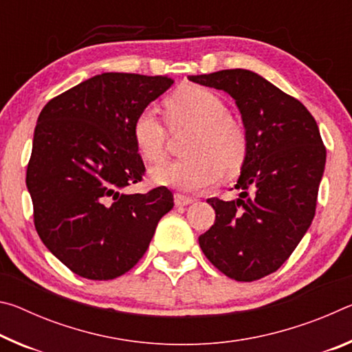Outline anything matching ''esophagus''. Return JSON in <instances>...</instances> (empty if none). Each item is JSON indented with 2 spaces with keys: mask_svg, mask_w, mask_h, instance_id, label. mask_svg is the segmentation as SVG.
<instances>
[{
  "mask_svg": "<svg viewBox=\"0 0 352 352\" xmlns=\"http://www.w3.org/2000/svg\"><path fill=\"white\" fill-rule=\"evenodd\" d=\"M174 201H175L177 206H188L190 204H194L195 199L188 197V195H183V194H175L174 195Z\"/></svg>",
  "mask_w": 352,
  "mask_h": 352,
  "instance_id": "obj_1",
  "label": "esophagus"
}]
</instances>
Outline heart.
Wrapping results in <instances>:
<instances>
[{
    "mask_svg": "<svg viewBox=\"0 0 352 352\" xmlns=\"http://www.w3.org/2000/svg\"><path fill=\"white\" fill-rule=\"evenodd\" d=\"M170 126H189L195 133L186 147L188 158L172 160L151 169L158 186L199 190L216 183L220 175H234L245 163L248 136L239 122L228 116L223 99L210 88L186 85L166 100ZM132 135L138 152L147 162L164 157L168 132L157 110H141L135 118Z\"/></svg>",
    "mask_w": 352,
    "mask_h": 352,
    "instance_id": "b5f03b06",
    "label": "heart"
}]
</instances>
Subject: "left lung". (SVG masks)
<instances>
[{
  "label": "left lung",
  "mask_w": 352,
  "mask_h": 352,
  "mask_svg": "<svg viewBox=\"0 0 352 352\" xmlns=\"http://www.w3.org/2000/svg\"><path fill=\"white\" fill-rule=\"evenodd\" d=\"M228 93L248 136L236 200L208 199L216 222L199 237L214 267L236 281L276 272L306 234L315 216L326 148L314 116L250 69L188 76Z\"/></svg>",
  "instance_id": "obj_1"
}]
</instances>
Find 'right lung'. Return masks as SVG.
<instances>
[{
    "instance_id": "right-lung-1",
    "label": "right lung",
    "mask_w": 352,
    "mask_h": 352,
    "mask_svg": "<svg viewBox=\"0 0 352 352\" xmlns=\"http://www.w3.org/2000/svg\"><path fill=\"white\" fill-rule=\"evenodd\" d=\"M172 83L168 76L102 73L41 110L26 172L34 223L76 275L94 281L124 275L174 208L164 186L126 192L146 172L132 135L135 118Z\"/></svg>"
}]
</instances>
